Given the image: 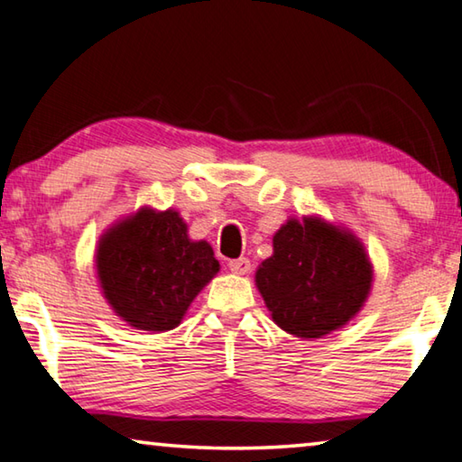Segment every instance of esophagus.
Wrapping results in <instances>:
<instances>
[{
	"mask_svg": "<svg viewBox=\"0 0 462 462\" xmlns=\"http://www.w3.org/2000/svg\"><path fill=\"white\" fill-rule=\"evenodd\" d=\"M228 267L232 273H236V275H246L250 271V261L248 259H234L228 263Z\"/></svg>",
	"mask_w": 462,
	"mask_h": 462,
	"instance_id": "1",
	"label": "esophagus"
}]
</instances>
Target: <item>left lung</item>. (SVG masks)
I'll return each instance as SVG.
<instances>
[{
	"label": "left lung",
	"instance_id": "left-lung-1",
	"mask_svg": "<svg viewBox=\"0 0 462 462\" xmlns=\"http://www.w3.org/2000/svg\"><path fill=\"white\" fill-rule=\"evenodd\" d=\"M254 279L273 322L297 338H322L363 308L373 267L353 232L316 216L291 217L275 232L273 256Z\"/></svg>",
	"mask_w": 462,
	"mask_h": 462
}]
</instances>
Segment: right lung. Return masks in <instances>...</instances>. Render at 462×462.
Masks as SVG:
<instances>
[{
  "mask_svg": "<svg viewBox=\"0 0 462 462\" xmlns=\"http://www.w3.org/2000/svg\"><path fill=\"white\" fill-rule=\"evenodd\" d=\"M97 277L104 297L136 330H173L198 293L220 271L212 246L187 236L175 209L140 208L99 238Z\"/></svg>",
  "mask_w": 462,
  "mask_h": 462,
  "instance_id": "add662e5",
  "label": "right lung"
}]
</instances>
